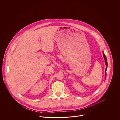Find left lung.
I'll list each match as a JSON object with an SVG mask.
<instances>
[{
    "instance_id": "obj_1",
    "label": "left lung",
    "mask_w": 120,
    "mask_h": 120,
    "mask_svg": "<svg viewBox=\"0 0 120 120\" xmlns=\"http://www.w3.org/2000/svg\"><path fill=\"white\" fill-rule=\"evenodd\" d=\"M103 56H104V59H105V63H106V66H107V68H106V70H105V79H106V74H107V72H106V71H107V66H108V63H107V58H106V56H105V55L104 54V53L103 52Z\"/></svg>"
}]
</instances>
